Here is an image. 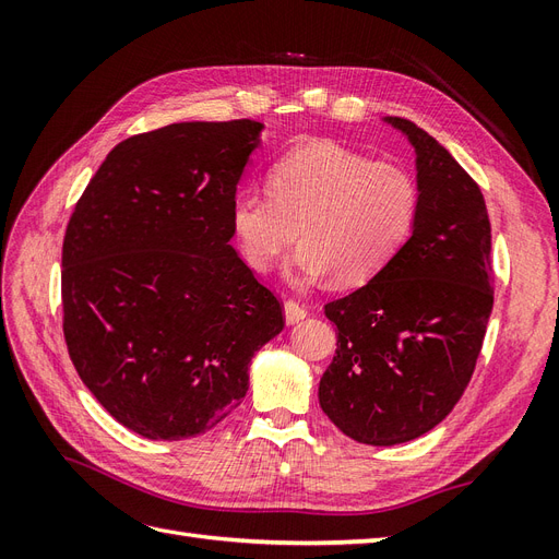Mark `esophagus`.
Instances as JSON below:
<instances>
[{
    "instance_id": "esophagus-1",
    "label": "esophagus",
    "mask_w": 559,
    "mask_h": 559,
    "mask_svg": "<svg viewBox=\"0 0 559 559\" xmlns=\"http://www.w3.org/2000/svg\"><path fill=\"white\" fill-rule=\"evenodd\" d=\"M284 317H286V324H298L300 319L308 317V308L302 306L300 300L289 298V300L284 302Z\"/></svg>"
}]
</instances>
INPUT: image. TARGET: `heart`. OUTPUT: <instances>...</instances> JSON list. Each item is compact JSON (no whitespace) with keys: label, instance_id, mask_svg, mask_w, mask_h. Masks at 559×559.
Returning a JSON list of instances; mask_svg holds the SVG:
<instances>
[{"label":"heart","instance_id":"obj_1","mask_svg":"<svg viewBox=\"0 0 559 559\" xmlns=\"http://www.w3.org/2000/svg\"><path fill=\"white\" fill-rule=\"evenodd\" d=\"M265 193L233 202V233L247 265L267 273L298 233V273H331L343 286L368 282L396 257L421 205L408 167L329 140L282 156L270 167Z\"/></svg>","mask_w":559,"mask_h":559}]
</instances>
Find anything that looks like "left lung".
I'll return each mask as SVG.
<instances>
[{"instance_id":"obj_1","label":"left lung","mask_w":559,"mask_h":559,"mask_svg":"<svg viewBox=\"0 0 559 559\" xmlns=\"http://www.w3.org/2000/svg\"><path fill=\"white\" fill-rule=\"evenodd\" d=\"M417 154L415 230L380 273L324 314L337 329L319 405L345 436L396 445L450 415L476 370L492 289V226L480 186L431 134L386 118Z\"/></svg>"}]
</instances>
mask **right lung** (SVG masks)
Listing matches in <instances>:
<instances>
[{
  "mask_svg": "<svg viewBox=\"0 0 559 559\" xmlns=\"http://www.w3.org/2000/svg\"><path fill=\"white\" fill-rule=\"evenodd\" d=\"M261 123H173L111 148L62 242V333L79 378L151 441L205 433L242 403L284 306L233 249Z\"/></svg>",
  "mask_w": 559,
  "mask_h": 559,
  "instance_id": "1",
  "label": "right lung"
}]
</instances>
